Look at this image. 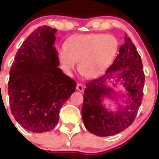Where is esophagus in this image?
<instances>
[{
	"label": "esophagus",
	"instance_id": "1",
	"mask_svg": "<svg viewBox=\"0 0 159 159\" xmlns=\"http://www.w3.org/2000/svg\"><path fill=\"white\" fill-rule=\"evenodd\" d=\"M76 89L80 92H83L84 91V86L81 84H77V86H76Z\"/></svg>",
	"mask_w": 159,
	"mask_h": 159
}]
</instances>
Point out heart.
I'll list each match as a JSON object with an SVG mask.
<instances>
[{"mask_svg":"<svg viewBox=\"0 0 159 159\" xmlns=\"http://www.w3.org/2000/svg\"><path fill=\"white\" fill-rule=\"evenodd\" d=\"M118 41L115 36L90 34L78 36L62 49L59 57L62 66L70 74L79 61V71L87 78L99 75L111 64L116 55Z\"/></svg>","mask_w":159,"mask_h":159,"instance_id":"1","label":"heart"}]
</instances>
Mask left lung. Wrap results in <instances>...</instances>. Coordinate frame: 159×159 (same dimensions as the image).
Listing matches in <instances>:
<instances>
[{"instance_id": "8db88e82", "label": "left lung", "mask_w": 159, "mask_h": 159, "mask_svg": "<svg viewBox=\"0 0 159 159\" xmlns=\"http://www.w3.org/2000/svg\"><path fill=\"white\" fill-rule=\"evenodd\" d=\"M111 80L120 81L124 93L119 94L107 86ZM145 81L141 58L130 38L125 34V43L119 54L102 75L86 84L82 106V119L89 132L100 137L114 135L127 129L135 119L143 96ZM112 84L115 85L114 83ZM123 96L125 100L118 103ZM105 98L118 104L116 111L103 105Z\"/></svg>"}]
</instances>
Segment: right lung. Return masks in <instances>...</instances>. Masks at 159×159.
<instances>
[{
	"instance_id": "1",
	"label": "right lung",
	"mask_w": 159,
	"mask_h": 159,
	"mask_svg": "<svg viewBox=\"0 0 159 159\" xmlns=\"http://www.w3.org/2000/svg\"><path fill=\"white\" fill-rule=\"evenodd\" d=\"M56 32L45 25L33 32L18 50L10 71L11 112L24 129L32 132L54 129L60 110L76 88L75 81L57 67Z\"/></svg>"
}]
</instances>
